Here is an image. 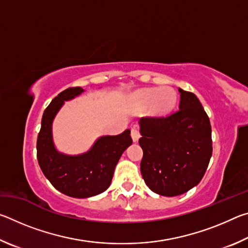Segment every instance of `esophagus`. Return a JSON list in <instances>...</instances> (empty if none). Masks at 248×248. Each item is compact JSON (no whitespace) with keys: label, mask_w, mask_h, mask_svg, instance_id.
Returning a JSON list of instances; mask_svg holds the SVG:
<instances>
[{"label":"esophagus","mask_w":248,"mask_h":248,"mask_svg":"<svg viewBox=\"0 0 248 248\" xmlns=\"http://www.w3.org/2000/svg\"><path fill=\"white\" fill-rule=\"evenodd\" d=\"M131 138L133 142H138L140 139V132L139 130H138L137 128H132L131 129Z\"/></svg>","instance_id":"34e87169"}]
</instances>
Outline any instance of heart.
<instances>
[{
    "instance_id": "obj_1",
    "label": "heart",
    "mask_w": 248,
    "mask_h": 248,
    "mask_svg": "<svg viewBox=\"0 0 248 248\" xmlns=\"http://www.w3.org/2000/svg\"><path fill=\"white\" fill-rule=\"evenodd\" d=\"M177 98V93L173 87H155L137 91L133 94V104L140 110L150 107L155 116H164L173 110Z\"/></svg>"
}]
</instances>
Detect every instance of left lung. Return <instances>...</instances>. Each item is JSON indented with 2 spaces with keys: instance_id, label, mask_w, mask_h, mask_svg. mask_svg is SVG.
<instances>
[{
  "instance_id": "obj_1",
  "label": "left lung",
  "mask_w": 248,
  "mask_h": 248,
  "mask_svg": "<svg viewBox=\"0 0 248 248\" xmlns=\"http://www.w3.org/2000/svg\"><path fill=\"white\" fill-rule=\"evenodd\" d=\"M179 109L162 118H141V174L155 194L175 197L200 183L212 155L211 124L195 94L178 89Z\"/></svg>"
}]
</instances>
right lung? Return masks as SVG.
Here are the masks:
<instances>
[{"label": "right lung", "mask_w": 248, "mask_h": 248, "mask_svg": "<svg viewBox=\"0 0 248 248\" xmlns=\"http://www.w3.org/2000/svg\"><path fill=\"white\" fill-rule=\"evenodd\" d=\"M82 93V87H70L52 99L43 115L37 139V158L44 175L57 190L73 198H90L106 190L120 156L132 144L131 131L127 129L117 136L99 137L82 154H65L56 148L53 120L64 102Z\"/></svg>", "instance_id": "1"}]
</instances>
